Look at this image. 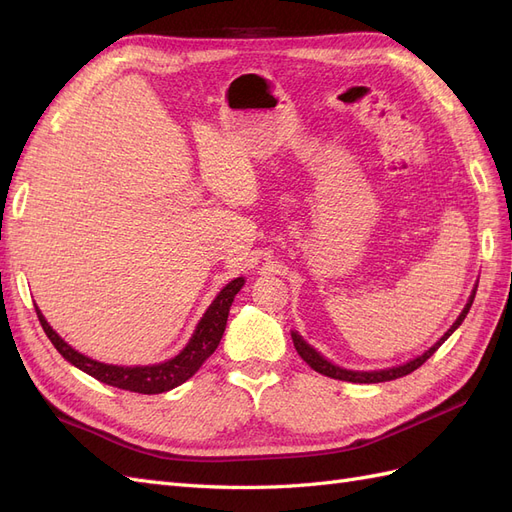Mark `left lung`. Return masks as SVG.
I'll use <instances>...</instances> for the list:
<instances>
[{"label":"left lung","instance_id":"obj_1","mask_svg":"<svg viewBox=\"0 0 512 512\" xmlns=\"http://www.w3.org/2000/svg\"><path fill=\"white\" fill-rule=\"evenodd\" d=\"M474 297H476V286H474V290H472V294H470V299H468L466 307H463V312H461L459 318L453 322V327L448 329V331L438 339V342L433 344L427 352H423L421 356H416V359H412V361H408V363H404V365H399V367H389V369H380V371H352V369H344V367H337V365L329 363L318 350H314L312 346H309L297 331H292V342H294V348H297L301 359H303L309 367H312L314 371H318V374H322V376H329V378H335V380H344V382H359V384L389 382V380H395V378H401V376H408V374H412L414 369L421 367V365L429 359V356H431L433 352H436V350L446 342V339L455 333V329L463 322V318L468 316Z\"/></svg>","mask_w":512,"mask_h":512}]
</instances>
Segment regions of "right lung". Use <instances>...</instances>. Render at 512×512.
I'll return each instance as SVG.
<instances>
[{
    "label": "right lung",
    "instance_id": "obj_1",
    "mask_svg": "<svg viewBox=\"0 0 512 512\" xmlns=\"http://www.w3.org/2000/svg\"><path fill=\"white\" fill-rule=\"evenodd\" d=\"M243 284H245L243 277H237V280L228 282L220 290L218 297L213 299L205 316L200 318V322L196 324V331L190 337L188 346H185L177 356H173V359H168L158 365L126 367V365H106V363L89 359V356L81 354L79 350H74L70 344H66L64 339H61L53 331V327L46 322V318L42 316L38 307H36V314H38V320L42 324L46 337L51 339V344L74 367H79L91 378H96L108 386H117V389L143 393V395H158V393L175 389V386L183 384L185 380H190L200 369V365H203L215 352V348H218L220 339L224 335V329H226L230 305H232V301H235V294L241 290Z\"/></svg>",
    "mask_w": 512,
    "mask_h": 512
}]
</instances>
